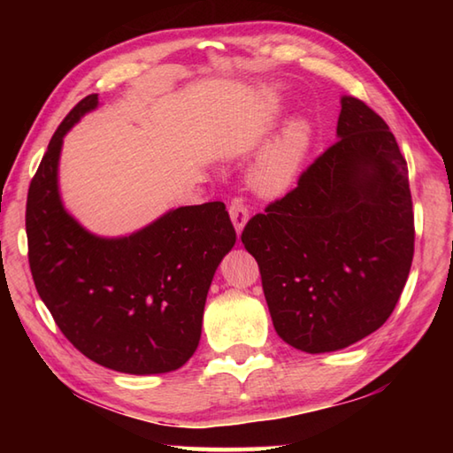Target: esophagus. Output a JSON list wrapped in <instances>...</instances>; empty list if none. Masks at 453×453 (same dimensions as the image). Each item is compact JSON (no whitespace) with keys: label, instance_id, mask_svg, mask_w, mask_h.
Listing matches in <instances>:
<instances>
[{"label":"esophagus","instance_id":"34e87169","mask_svg":"<svg viewBox=\"0 0 453 453\" xmlns=\"http://www.w3.org/2000/svg\"><path fill=\"white\" fill-rule=\"evenodd\" d=\"M229 218H232L237 234H242L245 224L249 221V208L245 206V202L242 198L232 200V204H229Z\"/></svg>","mask_w":453,"mask_h":453}]
</instances>
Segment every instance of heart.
<instances>
[{
  "mask_svg": "<svg viewBox=\"0 0 453 453\" xmlns=\"http://www.w3.org/2000/svg\"><path fill=\"white\" fill-rule=\"evenodd\" d=\"M310 122L302 117L288 120L253 163L251 179L255 187L265 192L284 190L300 171L305 153L310 150Z\"/></svg>",
  "mask_w": 453,
  "mask_h": 453,
  "instance_id": "obj_1",
  "label": "heart"
}]
</instances>
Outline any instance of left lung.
<instances>
[{"label": "left lung", "mask_w": 453, "mask_h": 453, "mask_svg": "<svg viewBox=\"0 0 453 453\" xmlns=\"http://www.w3.org/2000/svg\"><path fill=\"white\" fill-rule=\"evenodd\" d=\"M336 136L242 234L278 336L310 354L378 331L415 253L409 169L388 124L360 99L342 97Z\"/></svg>", "instance_id": "8db88e82"}]
</instances>
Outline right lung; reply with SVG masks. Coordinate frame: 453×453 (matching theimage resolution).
Returning <instances> with one entry per match:
<instances>
[{
  "mask_svg": "<svg viewBox=\"0 0 453 453\" xmlns=\"http://www.w3.org/2000/svg\"><path fill=\"white\" fill-rule=\"evenodd\" d=\"M97 104L88 95L70 111L28 187L33 280L65 339L89 360L134 375L173 372L196 350L211 278L235 229L224 202L180 206L112 239L67 214L58 190L64 136Z\"/></svg>",
  "mask_w": 453,
  "mask_h": 453,
  "instance_id": "right-lung-1",
  "label": "right lung"
}]
</instances>
